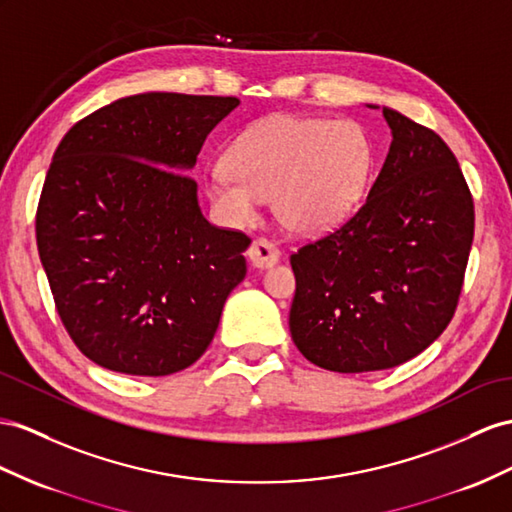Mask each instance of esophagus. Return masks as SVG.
Segmentation results:
<instances>
[{"instance_id":"1","label":"esophagus","mask_w":512,"mask_h":512,"mask_svg":"<svg viewBox=\"0 0 512 512\" xmlns=\"http://www.w3.org/2000/svg\"><path fill=\"white\" fill-rule=\"evenodd\" d=\"M279 246L274 244L272 240L266 238H257L251 248H248V257H251L255 268H270L279 261Z\"/></svg>"}]
</instances>
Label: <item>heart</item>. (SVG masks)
<instances>
[{
    "label": "heart",
    "mask_w": 512,
    "mask_h": 512,
    "mask_svg": "<svg viewBox=\"0 0 512 512\" xmlns=\"http://www.w3.org/2000/svg\"><path fill=\"white\" fill-rule=\"evenodd\" d=\"M368 170V144L350 123L279 114L233 140L225 168L205 179L212 207L229 225H246L259 201L294 233L337 225L357 203Z\"/></svg>",
    "instance_id": "obj_1"
}]
</instances>
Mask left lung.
I'll return each instance as SVG.
<instances>
[{"mask_svg": "<svg viewBox=\"0 0 512 512\" xmlns=\"http://www.w3.org/2000/svg\"><path fill=\"white\" fill-rule=\"evenodd\" d=\"M391 147L342 225L292 253L290 331L318 368H396L454 318L474 242V196L435 131L383 108Z\"/></svg>", "mask_w": 512, "mask_h": 512, "instance_id": "1", "label": "left lung"}]
</instances>
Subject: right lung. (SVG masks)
<instances>
[{
    "mask_svg": "<svg viewBox=\"0 0 512 512\" xmlns=\"http://www.w3.org/2000/svg\"><path fill=\"white\" fill-rule=\"evenodd\" d=\"M235 97L147 93L77 121L49 164L36 246L56 311L90 361L131 376L190 368L246 277L251 238L196 201L203 142Z\"/></svg>",
    "mask_w": 512,
    "mask_h": 512,
    "instance_id": "obj_1",
    "label": "right lung"
}]
</instances>
